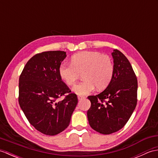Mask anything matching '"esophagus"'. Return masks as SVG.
<instances>
[{
    "label": "esophagus",
    "mask_w": 158,
    "mask_h": 158,
    "mask_svg": "<svg viewBox=\"0 0 158 158\" xmlns=\"http://www.w3.org/2000/svg\"><path fill=\"white\" fill-rule=\"evenodd\" d=\"M77 98H78L79 100H81V99H82V98H84L85 97L83 96H77Z\"/></svg>",
    "instance_id": "1"
}]
</instances>
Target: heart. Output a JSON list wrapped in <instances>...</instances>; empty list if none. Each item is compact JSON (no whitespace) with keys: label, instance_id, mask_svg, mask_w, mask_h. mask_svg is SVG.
I'll return each mask as SVG.
<instances>
[{"label":"heart","instance_id":"b5f03b06","mask_svg":"<svg viewBox=\"0 0 158 158\" xmlns=\"http://www.w3.org/2000/svg\"><path fill=\"white\" fill-rule=\"evenodd\" d=\"M70 62L60 65L59 75L66 84L73 85L82 74L84 80L73 88V91L78 95L88 94L96 87L99 90L105 89L113 78L114 64L109 56L85 51L74 55Z\"/></svg>","mask_w":158,"mask_h":158}]
</instances>
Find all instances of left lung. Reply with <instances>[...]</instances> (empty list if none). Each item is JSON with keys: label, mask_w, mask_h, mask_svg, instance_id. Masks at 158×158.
I'll return each instance as SVG.
<instances>
[{"label": "left lung", "mask_w": 158, "mask_h": 158, "mask_svg": "<svg viewBox=\"0 0 158 158\" xmlns=\"http://www.w3.org/2000/svg\"><path fill=\"white\" fill-rule=\"evenodd\" d=\"M113 78L99 94L89 96L91 106L87 115L92 129L110 135L122 129L129 120L137 104L138 82L129 60L117 49L112 53Z\"/></svg>", "instance_id": "1"}]
</instances>
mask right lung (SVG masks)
I'll return each instance as SVG.
<instances>
[{
  "mask_svg": "<svg viewBox=\"0 0 158 158\" xmlns=\"http://www.w3.org/2000/svg\"><path fill=\"white\" fill-rule=\"evenodd\" d=\"M63 51L37 53L30 59L19 79V106L29 123L44 135L54 136L69 126L77 96L60 78ZM66 93L61 102L57 99Z\"/></svg>",
  "mask_w": 158,
  "mask_h": 158,
  "instance_id": "right-lung-1",
  "label": "right lung"
}]
</instances>
